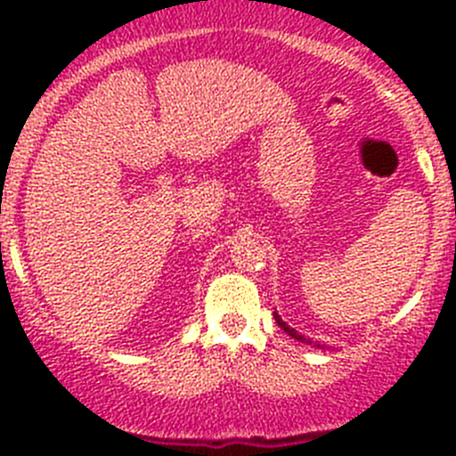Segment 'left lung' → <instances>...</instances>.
<instances>
[{
    "label": "left lung",
    "mask_w": 456,
    "mask_h": 456,
    "mask_svg": "<svg viewBox=\"0 0 456 456\" xmlns=\"http://www.w3.org/2000/svg\"><path fill=\"white\" fill-rule=\"evenodd\" d=\"M273 320H276V324H278V326H281V329H283V331H285V333H289V336H292V338H294V340H301V342H308V345H313V342H310V340H308V338L299 336V333L294 331V329H289V326H288V324H285V322H283V320H281V317H278V315H276V313H273ZM315 347H322V345H315Z\"/></svg>",
    "instance_id": "1"
}]
</instances>
